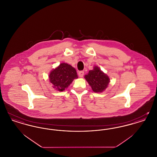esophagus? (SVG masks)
<instances>
[{
	"label": "esophagus",
	"instance_id": "34e87169",
	"mask_svg": "<svg viewBox=\"0 0 157 157\" xmlns=\"http://www.w3.org/2000/svg\"><path fill=\"white\" fill-rule=\"evenodd\" d=\"M83 75H84V72H83V71H79V72H78V75H79V76L81 77V78L83 77Z\"/></svg>",
	"mask_w": 157,
	"mask_h": 157
}]
</instances>
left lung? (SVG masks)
I'll use <instances>...</instances> for the list:
<instances>
[{"instance_id":"left-lung-1","label":"left lung","mask_w":157,"mask_h":157,"mask_svg":"<svg viewBox=\"0 0 157 157\" xmlns=\"http://www.w3.org/2000/svg\"><path fill=\"white\" fill-rule=\"evenodd\" d=\"M85 78L95 92H103L108 87L110 81L108 76L97 67H94L90 71L87 75H85Z\"/></svg>"}]
</instances>
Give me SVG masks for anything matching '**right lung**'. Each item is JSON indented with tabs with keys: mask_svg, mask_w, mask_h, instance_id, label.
Segmentation results:
<instances>
[{
	"mask_svg": "<svg viewBox=\"0 0 157 157\" xmlns=\"http://www.w3.org/2000/svg\"><path fill=\"white\" fill-rule=\"evenodd\" d=\"M51 83L55 90L60 92L67 88L74 79L78 78L76 71L71 65L62 63L53 69L49 75Z\"/></svg>",
	"mask_w": 157,
	"mask_h": 157,
	"instance_id": "obj_1",
	"label": "right lung"
}]
</instances>
